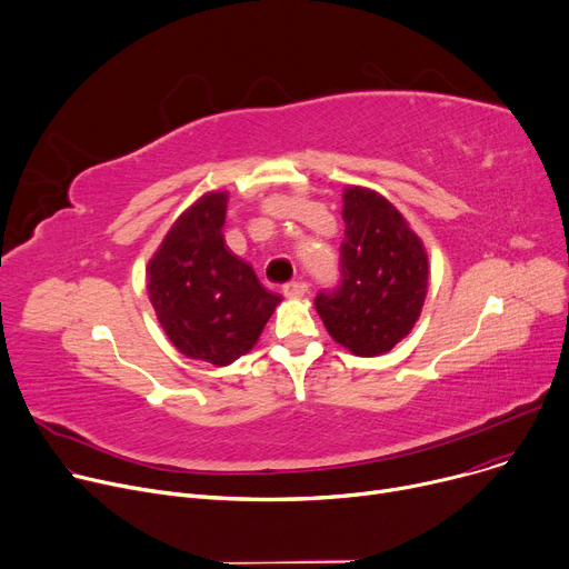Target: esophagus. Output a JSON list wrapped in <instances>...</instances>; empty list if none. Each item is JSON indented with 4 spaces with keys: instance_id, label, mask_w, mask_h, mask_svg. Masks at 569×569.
<instances>
[{
    "instance_id": "34e87169",
    "label": "esophagus",
    "mask_w": 569,
    "mask_h": 569,
    "mask_svg": "<svg viewBox=\"0 0 569 569\" xmlns=\"http://www.w3.org/2000/svg\"><path fill=\"white\" fill-rule=\"evenodd\" d=\"M307 292H309V283H305V281H292V283L283 286V295L288 299H299V297H305Z\"/></svg>"
}]
</instances>
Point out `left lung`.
Returning <instances> with one entry per match:
<instances>
[{
  "label": "left lung",
  "instance_id": "1",
  "mask_svg": "<svg viewBox=\"0 0 569 569\" xmlns=\"http://www.w3.org/2000/svg\"><path fill=\"white\" fill-rule=\"evenodd\" d=\"M340 279L320 290L316 309L336 343L359 357L389 352L419 320L428 292V256L402 214L380 194L348 187Z\"/></svg>",
  "mask_w": 569,
  "mask_h": 569
}]
</instances>
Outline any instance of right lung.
<instances>
[{
	"instance_id": "1",
	"label": "right lung",
	"mask_w": 569,
	"mask_h": 569,
	"mask_svg": "<svg viewBox=\"0 0 569 569\" xmlns=\"http://www.w3.org/2000/svg\"><path fill=\"white\" fill-rule=\"evenodd\" d=\"M226 192L201 197L148 262L150 305L171 343L212 366L247 355L281 301L226 247Z\"/></svg>"
}]
</instances>
